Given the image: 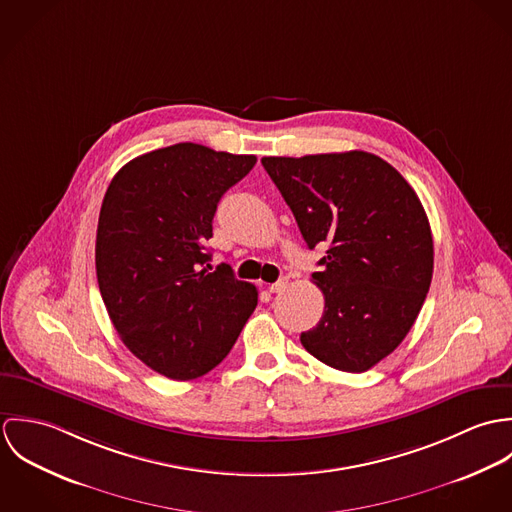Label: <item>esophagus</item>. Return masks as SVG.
Segmentation results:
<instances>
[{
    "label": "esophagus",
    "mask_w": 512,
    "mask_h": 512,
    "mask_svg": "<svg viewBox=\"0 0 512 512\" xmlns=\"http://www.w3.org/2000/svg\"><path fill=\"white\" fill-rule=\"evenodd\" d=\"M286 288H288V278H280V280H278V282H274L268 290L272 293H280L284 292Z\"/></svg>",
    "instance_id": "1"
}]
</instances>
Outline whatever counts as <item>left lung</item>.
<instances>
[{
  "label": "left lung",
  "instance_id": "left-lung-1",
  "mask_svg": "<svg viewBox=\"0 0 512 512\" xmlns=\"http://www.w3.org/2000/svg\"><path fill=\"white\" fill-rule=\"evenodd\" d=\"M313 250L325 295L319 323L301 333L307 353L345 372H365L412 329L432 284L434 240L408 181L368 151L262 157Z\"/></svg>",
  "mask_w": 512,
  "mask_h": 512
}]
</instances>
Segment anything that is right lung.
Listing matches in <instances>:
<instances>
[{
  "mask_svg": "<svg viewBox=\"0 0 512 512\" xmlns=\"http://www.w3.org/2000/svg\"><path fill=\"white\" fill-rule=\"evenodd\" d=\"M256 155L175 144L128 161L110 181L96 230V278L124 345L151 370L193 380L230 353L258 305V290L215 272L220 197Z\"/></svg>",
  "mask_w": 512,
  "mask_h": 512,
  "instance_id": "obj_1",
  "label": "right lung"
}]
</instances>
